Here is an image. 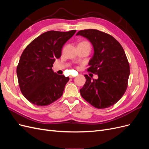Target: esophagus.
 Wrapping results in <instances>:
<instances>
[{
  "label": "esophagus",
  "mask_w": 149,
  "mask_h": 149,
  "mask_svg": "<svg viewBox=\"0 0 149 149\" xmlns=\"http://www.w3.org/2000/svg\"><path fill=\"white\" fill-rule=\"evenodd\" d=\"M70 78H74V76L71 75V76H70Z\"/></svg>",
  "instance_id": "obj_1"
}]
</instances>
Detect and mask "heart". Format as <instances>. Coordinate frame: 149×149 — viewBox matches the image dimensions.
<instances>
[{
    "label": "heart",
    "mask_w": 149,
    "mask_h": 149,
    "mask_svg": "<svg viewBox=\"0 0 149 149\" xmlns=\"http://www.w3.org/2000/svg\"><path fill=\"white\" fill-rule=\"evenodd\" d=\"M79 45H89V43L86 41H83L81 42H80Z\"/></svg>",
    "instance_id": "heart-1"
}]
</instances>
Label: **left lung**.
Masks as SVG:
<instances>
[{
	"label": "left lung",
	"instance_id": "obj_1",
	"mask_svg": "<svg viewBox=\"0 0 149 149\" xmlns=\"http://www.w3.org/2000/svg\"><path fill=\"white\" fill-rule=\"evenodd\" d=\"M76 35L87 38L94 53L87 71L97 74V79L85 74L80 89L83 99L97 109L109 107L118 102L128 85L130 66L119 42L111 35L96 29L80 30Z\"/></svg>",
	"mask_w": 149,
	"mask_h": 149
}]
</instances>
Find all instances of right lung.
Masks as SVG:
<instances>
[{
    "label": "right lung",
    "mask_w": 149,
    "mask_h": 149,
    "mask_svg": "<svg viewBox=\"0 0 149 149\" xmlns=\"http://www.w3.org/2000/svg\"><path fill=\"white\" fill-rule=\"evenodd\" d=\"M76 31H47L22 52L17 67L18 81L22 94L31 103L45 106L63 95L70 78L54 73L52 66L60 58L63 46Z\"/></svg>",
    "instance_id": "right-lung-1"
}]
</instances>
